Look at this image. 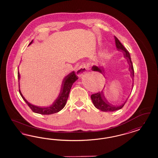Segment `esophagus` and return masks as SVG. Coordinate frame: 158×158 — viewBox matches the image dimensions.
<instances>
[{"mask_svg": "<svg viewBox=\"0 0 158 158\" xmlns=\"http://www.w3.org/2000/svg\"><path fill=\"white\" fill-rule=\"evenodd\" d=\"M87 71H88V67L86 66L85 64H83L77 69L76 74L79 77H81L83 74H85V73L87 72Z\"/></svg>", "mask_w": 158, "mask_h": 158, "instance_id": "obj_1", "label": "esophagus"}]
</instances>
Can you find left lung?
I'll use <instances>...</instances> for the list:
<instances>
[{
	"instance_id": "8db88e82",
	"label": "left lung",
	"mask_w": 158,
	"mask_h": 158,
	"mask_svg": "<svg viewBox=\"0 0 158 158\" xmlns=\"http://www.w3.org/2000/svg\"><path fill=\"white\" fill-rule=\"evenodd\" d=\"M115 40L116 48L118 49V51L120 50L123 53V54H124L123 57L124 58L126 59L127 63L129 65V71L130 72V77H131L132 81H133V83H132V89H133V84H134V79H133L134 78V68H133V64L131 62L130 55L129 52L126 50V48H124L123 45L120 42L119 39L117 38L116 36H115ZM91 70L93 71L100 72L101 73H102L105 77V71H104V67H99L97 65H93L91 68ZM129 97H128V98H129ZM128 98L126 100L124 103L122 104V105H114L111 104L108 102V101L106 100V98H105V96H104V94L103 93V91H101V93L99 92V93H97L96 94H93L91 96V100H92L93 104L95 106V107L96 108L100 110L101 111H103V112H113L115 110H120L124 106L125 103L127 100Z\"/></svg>"
}]
</instances>
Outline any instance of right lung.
Returning <instances> with one entry per match:
<instances>
[{"instance_id": "1", "label": "right lung", "mask_w": 158, "mask_h": 158, "mask_svg": "<svg viewBox=\"0 0 158 158\" xmlns=\"http://www.w3.org/2000/svg\"><path fill=\"white\" fill-rule=\"evenodd\" d=\"M32 43H33V40H32V42L29 43V46L31 45ZM18 77H19V92L20 95L34 112L42 114V115H51L62 110L67 103V100L68 98L69 94L71 90V89L72 87V85L73 84L74 82L77 81V79H78L74 71H72L68 75H67L62 81L60 92L56 100L54 101L53 104L50 106H45V107H43V106L40 107V106L34 105L32 104H31L25 99V98L21 93V91L20 90V88H19L20 74H19V71H18Z\"/></svg>"}]
</instances>
